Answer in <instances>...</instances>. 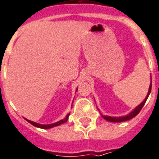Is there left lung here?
Masks as SVG:
<instances>
[{"label": "left lung", "mask_w": 159, "mask_h": 159, "mask_svg": "<svg viewBox=\"0 0 159 159\" xmlns=\"http://www.w3.org/2000/svg\"><path fill=\"white\" fill-rule=\"evenodd\" d=\"M151 87H152V79H151V84L149 86V89H148V95H147V97H145V99L143 101L142 103L139 106H137L134 110L131 113H129L128 116H122V117H111V116H103L105 119H106V120L108 121H111V122H123V121H126V120H130V119L134 118V116H136L139 113V111H141V109L143 108V106H144L145 104L146 101L148 99V95L151 92Z\"/></svg>", "instance_id": "8db88e82"}]
</instances>
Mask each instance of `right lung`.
<instances>
[{
  "mask_svg": "<svg viewBox=\"0 0 159 159\" xmlns=\"http://www.w3.org/2000/svg\"><path fill=\"white\" fill-rule=\"evenodd\" d=\"M70 114H67V116L65 117L63 120H61L57 121L56 123L54 124H51V125H40V124H38V123H35V122H33V121L31 120H26L28 121L29 123H30L31 125H33L34 126H35V127H38V128H41V129H50L52 127H54V126H57V125H62V124L65 123V122H67V119H68V116H69Z\"/></svg>",
  "mask_w": 159,
  "mask_h": 159,
  "instance_id": "obj_1",
  "label": "right lung"
}]
</instances>
